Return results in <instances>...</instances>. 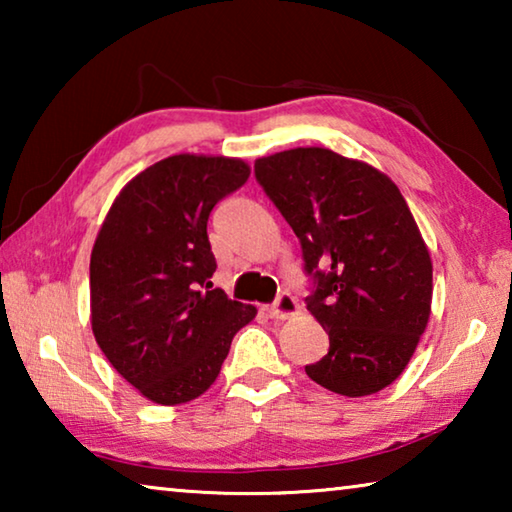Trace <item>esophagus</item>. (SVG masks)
Returning <instances> with one entry per match:
<instances>
[{
    "instance_id": "esophagus-1",
    "label": "esophagus",
    "mask_w": 512,
    "mask_h": 512,
    "mask_svg": "<svg viewBox=\"0 0 512 512\" xmlns=\"http://www.w3.org/2000/svg\"><path fill=\"white\" fill-rule=\"evenodd\" d=\"M298 311H300L298 300L293 298L289 291H282L280 296L275 298V302L271 305V309H268V314H271V318H280V320H284V318L296 316Z\"/></svg>"
}]
</instances>
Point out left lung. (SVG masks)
Instances as JSON below:
<instances>
[{"mask_svg":"<svg viewBox=\"0 0 512 512\" xmlns=\"http://www.w3.org/2000/svg\"><path fill=\"white\" fill-rule=\"evenodd\" d=\"M264 194L296 232L307 309L329 350L305 366L327 391L363 397L411 361L431 314V257L395 183L366 162L309 146L255 162Z\"/></svg>","mask_w":512,"mask_h":512,"instance_id":"left-lung-1","label":"left lung"}]
</instances>
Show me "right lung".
I'll return each mask as SVG.
<instances>
[{"label":"right lung","instance_id":"obj_1","mask_svg":"<svg viewBox=\"0 0 512 512\" xmlns=\"http://www.w3.org/2000/svg\"><path fill=\"white\" fill-rule=\"evenodd\" d=\"M235 158L171 155L121 189L90 259L92 332L121 377L164 406L214 384L257 309L214 289L207 219L246 183Z\"/></svg>","mask_w":512,"mask_h":512}]
</instances>
